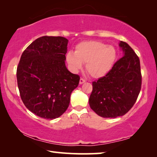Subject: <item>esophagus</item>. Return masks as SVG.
<instances>
[{
    "instance_id": "obj_1",
    "label": "esophagus",
    "mask_w": 157,
    "mask_h": 157,
    "mask_svg": "<svg viewBox=\"0 0 157 157\" xmlns=\"http://www.w3.org/2000/svg\"><path fill=\"white\" fill-rule=\"evenodd\" d=\"M85 82H86V80H85V79H83V78H80V79H79V84H80L84 83Z\"/></svg>"
}]
</instances>
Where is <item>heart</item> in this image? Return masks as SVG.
I'll use <instances>...</instances> for the list:
<instances>
[{
	"mask_svg": "<svg viewBox=\"0 0 157 157\" xmlns=\"http://www.w3.org/2000/svg\"><path fill=\"white\" fill-rule=\"evenodd\" d=\"M117 52L115 48L102 42L86 41L78 44L74 53L68 52L66 60L74 71L80 70L86 63V71L90 76L99 78L105 76L112 68Z\"/></svg>",
	"mask_w": 157,
	"mask_h": 157,
	"instance_id": "1",
	"label": "heart"
}]
</instances>
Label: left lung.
Masks as SVG:
<instances>
[{
	"label": "left lung",
	"instance_id": "1",
	"mask_svg": "<svg viewBox=\"0 0 157 157\" xmlns=\"http://www.w3.org/2000/svg\"><path fill=\"white\" fill-rule=\"evenodd\" d=\"M119 46L124 56L114 63L105 76L92 82L90 107L103 118L126 114L135 104L141 89L139 57L126 42L121 41Z\"/></svg>",
	"mask_w": 157,
	"mask_h": 157
}]
</instances>
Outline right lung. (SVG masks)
<instances>
[{
  "label": "right lung",
  "instance_id": "1",
  "mask_svg": "<svg viewBox=\"0 0 157 157\" xmlns=\"http://www.w3.org/2000/svg\"><path fill=\"white\" fill-rule=\"evenodd\" d=\"M68 39L44 36L22 53L17 70L21 98L27 109L45 119L57 118L68 107L79 76L66 67Z\"/></svg>",
  "mask_w": 157,
  "mask_h": 157
}]
</instances>
